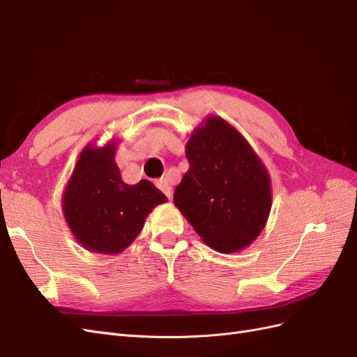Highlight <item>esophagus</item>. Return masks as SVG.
<instances>
[{
	"instance_id": "esophagus-1",
	"label": "esophagus",
	"mask_w": 357,
	"mask_h": 357,
	"mask_svg": "<svg viewBox=\"0 0 357 357\" xmlns=\"http://www.w3.org/2000/svg\"><path fill=\"white\" fill-rule=\"evenodd\" d=\"M156 186H158V189L162 190V193H164V195H167L168 198L172 197V189H171V186H169V183L167 181V178L158 180V181H156Z\"/></svg>"
}]
</instances>
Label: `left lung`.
I'll return each instance as SVG.
<instances>
[{
  "instance_id": "left-lung-1",
  "label": "left lung",
  "mask_w": 357,
  "mask_h": 357,
  "mask_svg": "<svg viewBox=\"0 0 357 357\" xmlns=\"http://www.w3.org/2000/svg\"><path fill=\"white\" fill-rule=\"evenodd\" d=\"M189 169L174 192L176 207L202 241L234 253L255 241L271 211V180L245 138L210 116L186 144Z\"/></svg>"
}]
</instances>
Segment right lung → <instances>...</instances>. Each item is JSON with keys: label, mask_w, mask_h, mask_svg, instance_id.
<instances>
[{"label": "right lung", "mask_w": 357, "mask_h": 357, "mask_svg": "<svg viewBox=\"0 0 357 357\" xmlns=\"http://www.w3.org/2000/svg\"><path fill=\"white\" fill-rule=\"evenodd\" d=\"M116 143L88 144L79 156L62 198L73 235L86 250L116 255L142 232L149 213L167 197L152 181L126 185L114 162Z\"/></svg>", "instance_id": "right-lung-1"}]
</instances>
